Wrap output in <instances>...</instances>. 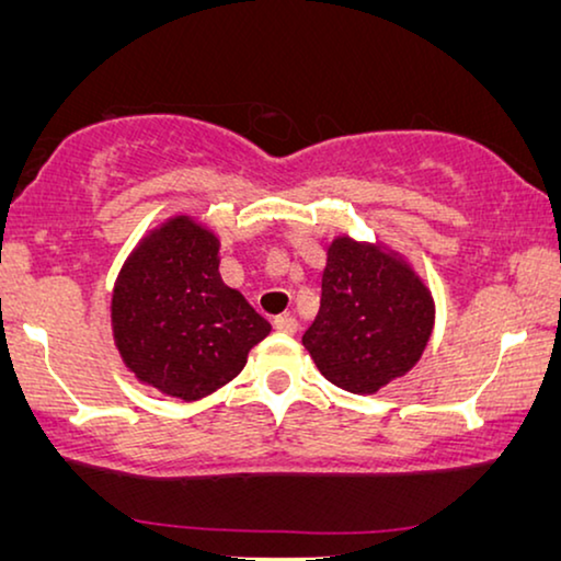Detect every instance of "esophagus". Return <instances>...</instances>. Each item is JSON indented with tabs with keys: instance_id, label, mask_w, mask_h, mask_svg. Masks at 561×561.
<instances>
[{
	"instance_id": "obj_1",
	"label": "esophagus",
	"mask_w": 561,
	"mask_h": 561,
	"mask_svg": "<svg viewBox=\"0 0 561 561\" xmlns=\"http://www.w3.org/2000/svg\"><path fill=\"white\" fill-rule=\"evenodd\" d=\"M273 327H275V332H280V334H296L298 332V321L290 317V313H283V317L275 319Z\"/></svg>"
}]
</instances>
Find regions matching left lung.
Listing matches in <instances>:
<instances>
[{
  "mask_svg": "<svg viewBox=\"0 0 561 561\" xmlns=\"http://www.w3.org/2000/svg\"><path fill=\"white\" fill-rule=\"evenodd\" d=\"M434 313L432 290L401 252L340 234L327 248L321 306L304 347L329 382L370 396L419 363Z\"/></svg>",
  "mask_w": 561,
  "mask_h": 561,
  "instance_id": "1",
  "label": "left lung"
}]
</instances>
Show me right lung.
I'll return each instance as SVG.
<instances>
[{
  "label": "right lung",
  "mask_w": 561,
  "mask_h": 561,
  "mask_svg": "<svg viewBox=\"0 0 561 561\" xmlns=\"http://www.w3.org/2000/svg\"><path fill=\"white\" fill-rule=\"evenodd\" d=\"M271 324L221 283L219 237L191 214L150 229L114 280L112 336L142 386L198 401L242 373Z\"/></svg>",
  "instance_id": "1"
}]
</instances>
